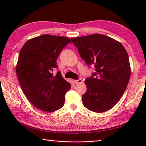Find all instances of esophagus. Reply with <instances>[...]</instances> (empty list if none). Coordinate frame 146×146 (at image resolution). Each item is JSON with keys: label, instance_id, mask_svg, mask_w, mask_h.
<instances>
[{"label": "esophagus", "instance_id": "1", "mask_svg": "<svg viewBox=\"0 0 146 146\" xmlns=\"http://www.w3.org/2000/svg\"><path fill=\"white\" fill-rule=\"evenodd\" d=\"M74 83H76V84H78V83H82V79H78V80H74Z\"/></svg>", "mask_w": 146, "mask_h": 146}]
</instances>
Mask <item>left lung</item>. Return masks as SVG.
<instances>
[{
	"mask_svg": "<svg viewBox=\"0 0 146 146\" xmlns=\"http://www.w3.org/2000/svg\"><path fill=\"white\" fill-rule=\"evenodd\" d=\"M71 39L81 58L88 66L94 65L96 70L85 81L86 92L82 96L83 105L97 113L111 109L122 97L131 76L126 49L120 42L100 34Z\"/></svg>",
	"mask_w": 146,
	"mask_h": 146,
	"instance_id": "left-lung-1",
	"label": "left lung"
}]
</instances>
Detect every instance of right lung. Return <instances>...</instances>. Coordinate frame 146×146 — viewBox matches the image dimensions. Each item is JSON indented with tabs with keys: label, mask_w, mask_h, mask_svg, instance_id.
<instances>
[{
	"label": "right lung",
	"mask_w": 146,
	"mask_h": 146,
	"mask_svg": "<svg viewBox=\"0 0 146 146\" xmlns=\"http://www.w3.org/2000/svg\"><path fill=\"white\" fill-rule=\"evenodd\" d=\"M70 39L44 35L29 39L19 55L16 74L21 88L34 106L46 112L60 109L64 104L65 94L71 88L58 71L56 60Z\"/></svg>",
	"instance_id": "right-lung-1"
}]
</instances>
